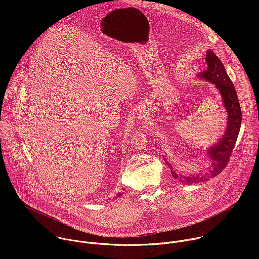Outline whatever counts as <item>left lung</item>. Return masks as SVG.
<instances>
[{
	"label": "left lung",
	"instance_id": "1",
	"mask_svg": "<svg viewBox=\"0 0 259 259\" xmlns=\"http://www.w3.org/2000/svg\"><path fill=\"white\" fill-rule=\"evenodd\" d=\"M206 62L208 64L207 70L201 72L200 76L203 79L215 84L216 88L220 91L225 103V107L228 110L229 115L228 128L225 132V135L223 136V139L208 151V156L212 160V164L209 168L210 170L208 173L183 175L182 173H179L177 170H175L169 162L165 161L170 169L173 178L186 184H194L201 181H206L209 180L211 176H216L220 172H223V170L229 164L230 158L234 151L242 122L241 106L237 91L233 82L228 76L223 62L210 50L207 52Z\"/></svg>",
	"mask_w": 259,
	"mask_h": 259
}]
</instances>
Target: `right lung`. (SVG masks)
<instances>
[{
  "label": "right lung",
  "mask_w": 259,
  "mask_h": 259,
  "mask_svg": "<svg viewBox=\"0 0 259 259\" xmlns=\"http://www.w3.org/2000/svg\"><path fill=\"white\" fill-rule=\"evenodd\" d=\"M123 195V193H118L117 194V196H116V198H119V197H121Z\"/></svg>",
  "instance_id": "1"
}]
</instances>
